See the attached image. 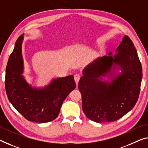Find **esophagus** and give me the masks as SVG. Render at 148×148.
I'll return each mask as SVG.
<instances>
[{
	"label": "esophagus",
	"mask_w": 148,
	"mask_h": 148,
	"mask_svg": "<svg viewBox=\"0 0 148 148\" xmlns=\"http://www.w3.org/2000/svg\"><path fill=\"white\" fill-rule=\"evenodd\" d=\"M80 78H81V75L79 74H75L74 75V80L75 81L77 85L78 84L79 81L80 80Z\"/></svg>",
	"instance_id": "34e87169"
}]
</instances>
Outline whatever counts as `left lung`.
<instances>
[{
	"label": "left lung",
	"instance_id": "obj_1",
	"mask_svg": "<svg viewBox=\"0 0 148 148\" xmlns=\"http://www.w3.org/2000/svg\"><path fill=\"white\" fill-rule=\"evenodd\" d=\"M116 52L84 68L79 82L83 112L99 123L122 118L134 108L139 97L142 67L128 36H124Z\"/></svg>",
	"mask_w": 148,
	"mask_h": 148
}]
</instances>
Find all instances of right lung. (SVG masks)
<instances>
[{
	"label": "right lung",
	"mask_w": 148,
	"mask_h": 148,
	"mask_svg": "<svg viewBox=\"0 0 148 148\" xmlns=\"http://www.w3.org/2000/svg\"><path fill=\"white\" fill-rule=\"evenodd\" d=\"M24 34L18 38L6 69L5 88L8 99L29 121L45 123L58 116L61 105L76 87L73 75L53 79L42 88L32 87L23 75L22 45Z\"/></svg>",
	"instance_id": "obj_1"
}]
</instances>
